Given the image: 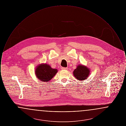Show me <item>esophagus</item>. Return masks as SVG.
I'll use <instances>...</instances> for the list:
<instances>
[{"mask_svg": "<svg viewBox=\"0 0 126 126\" xmlns=\"http://www.w3.org/2000/svg\"><path fill=\"white\" fill-rule=\"evenodd\" d=\"M62 70H67L68 69L67 67H61Z\"/></svg>", "mask_w": 126, "mask_h": 126, "instance_id": "1", "label": "esophagus"}]
</instances>
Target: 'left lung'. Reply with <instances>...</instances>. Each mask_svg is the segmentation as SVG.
Returning a JSON list of instances; mask_svg holds the SVG:
<instances>
[{
  "label": "left lung",
  "mask_w": 126,
  "mask_h": 126,
  "mask_svg": "<svg viewBox=\"0 0 126 126\" xmlns=\"http://www.w3.org/2000/svg\"><path fill=\"white\" fill-rule=\"evenodd\" d=\"M90 69L86 66L79 65L74 70L73 75L79 81L84 80L88 78L90 74Z\"/></svg>",
  "instance_id": "obj_1"
}]
</instances>
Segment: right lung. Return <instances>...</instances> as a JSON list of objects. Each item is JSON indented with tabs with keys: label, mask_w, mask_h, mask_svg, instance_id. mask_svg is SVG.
<instances>
[{
	"label": "right lung",
	"mask_w": 126,
	"mask_h": 126,
	"mask_svg": "<svg viewBox=\"0 0 126 126\" xmlns=\"http://www.w3.org/2000/svg\"><path fill=\"white\" fill-rule=\"evenodd\" d=\"M58 72L57 69H53L47 64H41L36 67L35 74L36 77L42 82H48L54 77Z\"/></svg>",
	"instance_id": "obj_1"
}]
</instances>
